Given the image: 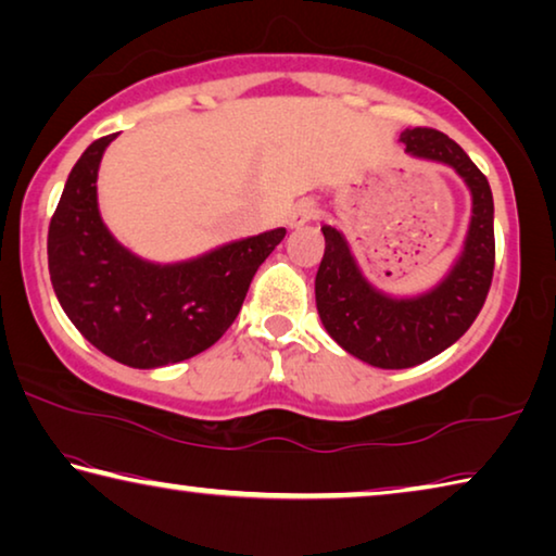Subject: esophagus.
<instances>
[{"instance_id":"esophagus-1","label":"esophagus","mask_w":556,"mask_h":556,"mask_svg":"<svg viewBox=\"0 0 556 556\" xmlns=\"http://www.w3.org/2000/svg\"><path fill=\"white\" fill-rule=\"evenodd\" d=\"M316 215H318V211H316L314 201H299L289 213V228H299V225L314 220Z\"/></svg>"}]
</instances>
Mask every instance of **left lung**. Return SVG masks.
<instances>
[{
	"label": "left lung",
	"instance_id": "obj_1",
	"mask_svg": "<svg viewBox=\"0 0 556 556\" xmlns=\"http://www.w3.org/2000/svg\"><path fill=\"white\" fill-rule=\"evenodd\" d=\"M407 152L456 168L473 199L464 252L427 294L394 299L368 285L341 232L324 225L326 250L316 271V308L333 341L375 368L402 370L429 361L464 336L485 304L495 269L493 193L488 178L444 131H402Z\"/></svg>",
	"mask_w": 556,
	"mask_h": 556
}]
</instances>
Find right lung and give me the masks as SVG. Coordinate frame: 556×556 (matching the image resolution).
I'll return each instance as SVG.
<instances>
[{"label":"right lung","instance_id":"right-lung-1","mask_svg":"<svg viewBox=\"0 0 556 556\" xmlns=\"http://www.w3.org/2000/svg\"><path fill=\"white\" fill-rule=\"evenodd\" d=\"M117 135L92 142L65 181L49 225L55 296L88 341L129 368L181 363L238 318L250 281L287 230L223 244L208 255L152 265L112 238L98 211V168Z\"/></svg>","mask_w":556,"mask_h":556}]
</instances>
